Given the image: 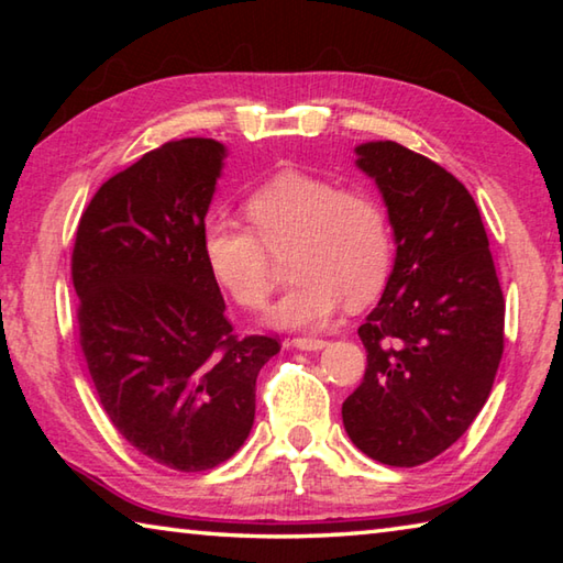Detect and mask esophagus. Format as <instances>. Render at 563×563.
Segmentation results:
<instances>
[{
	"label": "esophagus",
	"instance_id": "obj_1",
	"mask_svg": "<svg viewBox=\"0 0 563 563\" xmlns=\"http://www.w3.org/2000/svg\"><path fill=\"white\" fill-rule=\"evenodd\" d=\"M290 342H292V347H298V350H322L328 345V340H322V338H292Z\"/></svg>",
	"mask_w": 563,
	"mask_h": 563
}]
</instances>
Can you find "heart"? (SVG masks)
I'll use <instances>...</instances> for the list:
<instances>
[{"instance_id":"b5f03b06","label":"heart","mask_w":563,"mask_h":563,"mask_svg":"<svg viewBox=\"0 0 563 563\" xmlns=\"http://www.w3.org/2000/svg\"><path fill=\"white\" fill-rule=\"evenodd\" d=\"M251 228L233 218L203 225V258L213 278L243 308H263L273 292V261L287 251L295 280L271 310L278 328H320L345 300L362 308L385 288L393 233L383 203L357 188L283 170L245 203Z\"/></svg>"}]
</instances>
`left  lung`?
<instances>
[{"label":"left lung","instance_id":"1","mask_svg":"<svg viewBox=\"0 0 563 563\" xmlns=\"http://www.w3.org/2000/svg\"><path fill=\"white\" fill-rule=\"evenodd\" d=\"M395 233V265L357 335L360 387L342 402L357 446L417 466L460 440L487 402L504 352V295L479 208L440 164L395 141L355 148Z\"/></svg>","mask_w":563,"mask_h":563}]
</instances>
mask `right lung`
Wrapping results in <instances>:
<instances>
[{
    "label": "right lung",
    "mask_w": 563,
    "mask_h": 563,
    "mask_svg": "<svg viewBox=\"0 0 563 563\" xmlns=\"http://www.w3.org/2000/svg\"><path fill=\"white\" fill-rule=\"evenodd\" d=\"M225 146L168 141L103 184L71 255L79 342L103 412L131 446L178 472L213 470L255 419V379L280 345L233 335L203 258Z\"/></svg>",
    "instance_id": "obj_1"
}]
</instances>
